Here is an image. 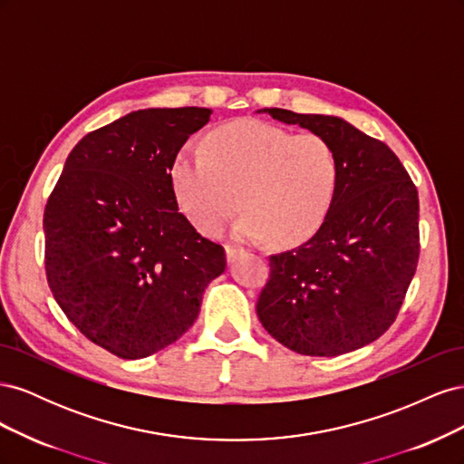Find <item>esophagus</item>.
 <instances>
[{"mask_svg": "<svg viewBox=\"0 0 464 464\" xmlns=\"http://www.w3.org/2000/svg\"><path fill=\"white\" fill-rule=\"evenodd\" d=\"M224 249H227V259H228V261H232V259L242 251L240 247H236V246H227Z\"/></svg>", "mask_w": 464, "mask_h": 464, "instance_id": "34e87169", "label": "esophagus"}]
</instances>
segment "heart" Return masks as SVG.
<instances>
[{"label": "heart", "mask_w": 464, "mask_h": 464, "mask_svg": "<svg viewBox=\"0 0 464 464\" xmlns=\"http://www.w3.org/2000/svg\"><path fill=\"white\" fill-rule=\"evenodd\" d=\"M179 207L205 234H218L242 205L236 236L296 246L325 222L339 186V159L317 133L294 135L244 120L217 130L207 152L181 149L172 164Z\"/></svg>", "instance_id": "b5f03b06"}]
</instances>
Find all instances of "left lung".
I'll return each mask as SVG.
<instances>
[{
	"instance_id": "8db88e82",
	"label": "left lung",
	"mask_w": 464,
	"mask_h": 464,
	"mask_svg": "<svg viewBox=\"0 0 464 464\" xmlns=\"http://www.w3.org/2000/svg\"><path fill=\"white\" fill-rule=\"evenodd\" d=\"M259 111L325 137L339 159V186L325 222L305 244L269 257L259 321L298 354L353 353L392 325L416 273V186L383 141L341 118Z\"/></svg>"
}]
</instances>
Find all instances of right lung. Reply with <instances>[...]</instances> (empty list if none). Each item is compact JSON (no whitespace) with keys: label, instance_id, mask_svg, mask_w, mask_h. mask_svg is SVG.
<instances>
[{"label":"right lung","instance_id":"obj_1","mask_svg":"<svg viewBox=\"0 0 464 464\" xmlns=\"http://www.w3.org/2000/svg\"><path fill=\"white\" fill-rule=\"evenodd\" d=\"M213 110L149 108L69 152L44 208L46 276L87 339L123 360L176 343L224 273V247L179 213L172 164Z\"/></svg>","mask_w":464,"mask_h":464}]
</instances>
